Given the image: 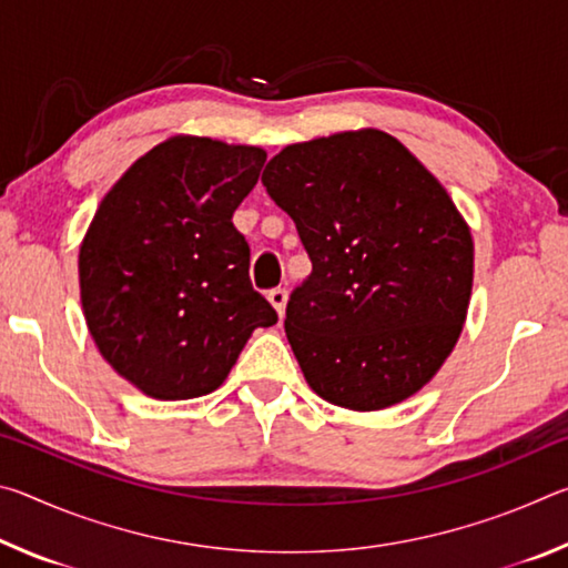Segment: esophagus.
Masks as SVG:
<instances>
[{"label":"esophagus","instance_id":"obj_1","mask_svg":"<svg viewBox=\"0 0 568 568\" xmlns=\"http://www.w3.org/2000/svg\"><path fill=\"white\" fill-rule=\"evenodd\" d=\"M267 301L273 303L277 315H283L285 313V303H287V291H285V287H273V291L267 293Z\"/></svg>","mask_w":568,"mask_h":568}]
</instances>
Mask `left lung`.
<instances>
[{
  "instance_id": "left-lung-1",
  "label": "left lung",
  "mask_w": 568,
  "mask_h": 568,
  "mask_svg": "<svg viewBox=\"0 0 568 568\" xmlns=\"http://www.w3.org/2000/svg\"><path fill=\"white\" fill-rule=\"evenodd\" d=\"M263 185L313 263L285 307L307 386L351 410L420 390L454 351L474 283V240L444 185L381 130L285 148Z\"/></svg>"
}]
</instances>
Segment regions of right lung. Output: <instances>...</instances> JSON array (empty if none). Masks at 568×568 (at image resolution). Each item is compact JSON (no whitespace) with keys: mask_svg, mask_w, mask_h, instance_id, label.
<instances>
[{"mask_svg":"<svg viewBox=\"0 0 568 568\" xmlns=\"http://www.w3.org/2000/svg\"><path fill=\"white\" fill-rule=\"evenodd\" d=\"M263 165L261 148L172 138L94 213L80 247L84 321L104 361L150 398L215 390L250 333L277 323L233 225Z\"/></svg>","mask_w":568,"mask_h":568,"instance_id":"1","label":"right lung"}]
</instances>
